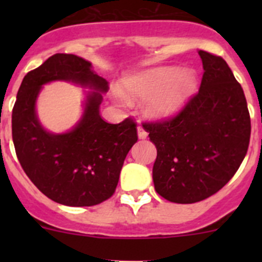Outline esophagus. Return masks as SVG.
Masks as SVG:
<instances>
[{
  "instance_id": "1",
  "label": "esophagus",
  "mask_w": 262,
  "mask_h": 262,
  "mask_svg": "<svg viewBox=\"0 0 262 262\" xmlns=\"http://www.w3.org/2000/svg\"><path fill=\"white\" fill-rule=\"evenodd\" d=\"M137 132H138V138L139 139H146L147 138L148 133L146 130H144V128H142V126H138Z\"/></svg>"
}]
</instances>
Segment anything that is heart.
I'll list each match as a JSON object with an SVG mask.
<instances>
[{
  "mask_svg": "<svg viewBox=\"0 0 262 262\" xmlns=\"http://www.w3.org/2000/svg\"><path fill=\"white\" fill-rule=\"evenodd\" d=\"M123 92L114 90L112 97L118 106L130 101H144V114L150 119H165L181 112L196 90L194 72L175 66L148 68L123 81Z\"/></svg>",
  "mask_w": 262,
  "mask_h": 262,
  "instance_id": "1",
  "label": "heart"
}]
</instances>
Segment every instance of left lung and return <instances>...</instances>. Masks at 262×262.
I'll use <instances>...</instances> for the list:
<instances>
[{"label":"left lung","instance_id":"1","mask_svg":"<svg viewBox=\"0 0 262 262\" xmlns=\"http://www.w3.org/2000/svg\"><path fill=\"white\" fill-rule=\"evenodd\" d=\"M199 92L175 118L144 123L157 148L153 184L166 200L191 204L212 196L238 170L247 153L251 120L241 84L226 60L199 50Z\"/></svg>","mask_w":262,"mask_h":262}]
</instances>
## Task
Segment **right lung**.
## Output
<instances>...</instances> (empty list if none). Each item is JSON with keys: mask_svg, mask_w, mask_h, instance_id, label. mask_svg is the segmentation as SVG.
I'll return each mask as SVG.
<instances>
[{"mask_svg": "<svg viewBox=\"0 0 262 262\" xmlns=\"http://www.w3.org/2000/svg\"><path fill=\"white\" fill-rule=\"evenodd\" d=\"M66 80L92 89L84 114L66 134L41 125L36 100L44 84ZM109 83L75 54L52 55L24 77L12 110V141L21 167L53 202L68 207H92L114 194L126 155L138 141L130 118L119 124L102 120L100 104Z\"/></svg>", "mask_w": 262, "mask_h": 262, "instance_id": "1", "label": "right lung"}]
</instances>
